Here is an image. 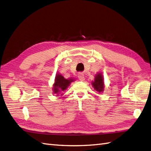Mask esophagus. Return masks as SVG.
<instances>
[{
    "instance_id": "34e87169",
    "label": "esophagus",
    "mask_w": 151,
    "mask_h": 151,
    "mask_svg": "<svg viewBox=\"0 0 151 151\" xmlns=\"http://www.w3.org/2000/svg\"><path fill=\"white\" fill-rule=\"evenodd\" d=\"M78 78H79L81 81H84V80H85L84 75L83 74H82V73H80V74H79Z\"/></svg>"
}]
</instances>
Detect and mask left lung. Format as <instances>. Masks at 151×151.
I'll return each mask as SVG.
<instances>
[{
	"mask_svg": "<svg viewBox=\"0 0 151 151\" xmlns=\"http://www.w3.org/2000/svg\"><path fill=\"white\" fill-rule=\"evenodd\" d=\"M92 85L94 89L99 93L103 92L104 84L103 82V77L101 73H98L95 76L94 81H92Z\"/></svg>",
	"mask_w": 151,
	"mask_h": 151,
	"instance_id": "8db88e82",
	"label": "left lung"
}]
</instances>
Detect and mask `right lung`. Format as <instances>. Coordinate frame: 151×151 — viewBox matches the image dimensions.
Returning a JSON list of instances; mask_svg holds the SVG:
<instances>
[{
	"instance_id": "1",
	"label": "right lung",
	"mask_w": 151,
	"mask_h": 151,
	"mask_svg": "<svg viewBox=\"0 0 151 151\" xmlns=\"http://www.w3.org/2000/svg\"><path fill=\"white\" fill-rule=\"evenodd\" d=\"M74 81V80L73 79H65L60 74H57L55 79V83L53 85V93L57 95L62 94H60V92L66 90L72 82Z\"/></svg>"
}]
</instances>
